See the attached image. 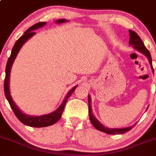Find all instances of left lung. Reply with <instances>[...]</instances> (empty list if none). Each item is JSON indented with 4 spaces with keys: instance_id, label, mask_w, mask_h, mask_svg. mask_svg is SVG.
I'll return each instance as SVG.
<instances>
[{
    "instance_id": "8db88e82",
    "label": "left lung",
    "mask_w": 156,
    "mask_h": 156,
    "mask_svg": "<svg viewBox=\"0 0 156 156\" xmlns=\"http://www.w3.org/2000/svg\"><path fill=\"white\" fill-rule=\"evenodd\" d=\"M129 34H130V39H129V44L131 45H132L134 47V48H135L136 50H138L139 51L142 52V54L145 55L147 58H148V61H149V63H150L151 67H152V69L154 72L153 67H152V58H151L150 52L148 49L145 48V46L144 45V43L142 42V39L140 38L139 35H138L135 31L132 30H129ZM88 112H89V119L91 121V124L94 126V127L96 129L101 131V132H105L107 134H110V135H116V134H123L126 133V132L130 131L132 128L135 126V125L130 127L125 128V129H108V128L105 127L104 126L100 123L97 119H95L94 115H93L92 112H91V98H90V96L88 95Z\"/></svg>"
}]
</instances>
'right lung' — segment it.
<instances>
[{
    "mask_svg": "<svg viewBox=\"0 0 156 156\" xmlns=\"http://www.w3.org/2000/svg\"><path fill=\"white\" fill-rule=\"evenodd\" d=\"M67 20L65 19H61V20H58L56 21V23L58 24H61V23L66 22ZM46 24V22H39L37 24H34L33 26H31L30 27H29L27 30L25 31L24 34L21 36L18 40L16 41V43L14 44V47H13L12 51H11V56L8 58V62H7V65H6V69H5V78H4V94H5L6 98L8 99V102H9L10 105H11V108H12L13 112H14V115H16V117L22 122L23 124L26 125V126H31V127L34 128H41V127H46V126H51L54 125L55 123H56L60 118L62 117V112L64 111V108H65V106L66 105L67 101H68V98H69L71 94L74 92V91L75 90V88H77V86L74 87L68 93L67 96L65 97V100L63 101L62 104L61 105L60 107L57 109L56 111H55L54 112L51 113L48 115H44L41 116H30V115H27L24 114V113L21 112L20 110H19L18 108L17 107V105H15V103L13 101L12 98H11V94H10L9 91V78H10V72H11V68L12 66V64L14 62V59H15L16 56H17V53L20 51L21 48L22 47V45L24 44V42H26L27 41V39L30 38V37L34 35L35 34V32L34 31V30L35 29L39 28L41 27H43L44 25Z\"/></svg>",
    "mask_w": 156,
    "mask_h": 156,
    "instance_id": "right-lung-1",
    "label": "right lung"
}]
</instances>
